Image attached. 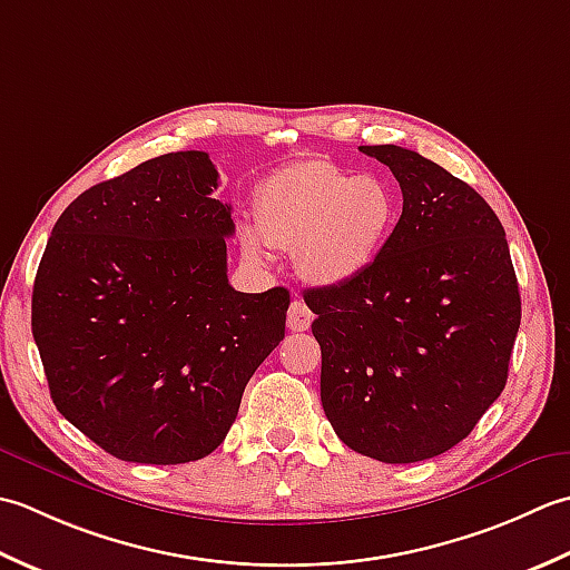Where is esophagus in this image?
Instances as JSON below:
<instances>
[{"mask_svg": "<svg viewBox=\"0 0 570 570\" xmlns=\"http://www.w3.org/2000/svg\"><path fill=\"white\" fill-rule=\"evenodd\" d=\"M312 309L305 305V299H293V305L287 309V327L293 332H305L312 324Z\"/></svg>", "mask_w": 570, "mask_h": 570, "instance_id": "34e87169", "label": "esophagus"}]
</instances>
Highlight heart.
<instances>
[{"label": "heart", "mask_w": 570, "mask_h": 570, "mask_svg": "<svg viewBox=\"0 0 570 570\" xmlns=\"http://www.w3.org/2000/svg\"><path fill=\"white\" fill-rule=\"evenodd\" d=\"M399 218L401 199L391 181L327 159H302L263 181L255 202L262 234L243 228L240 246L250 261H265L268 243L297 250L307 281L342 285L379 261Z\"/></svg>", "instance_id": "b5f03b06"}]
</instances>
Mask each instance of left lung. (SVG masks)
<instances>
[{
	"label": "left lung",
	"mask_w": 570,
	"mask_h": 570,
	"mask_svg": "<svg viewBox=\"0 0 570 570\" xmlns=\"http://www.w3.org/2000/svg\"><path fill=\"white\" fill-rule=\"evenodd\" d=\"M403 214L352 283L305 289L322 409L344 445L391 464L458 445L504 391L521 297L497 214L470 184L396 145Z\"/></svg>",
	"instance_id": "obj_1"
}]
</instances>
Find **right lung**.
Segmentation results:
<instances>
[{"instance_id": "1", "label": "right lung", "mask_w": 570, "mask_h": 570, "mask_svg": "<svg viewBox=\"0 0 570 570\" xmlns=\"http://www.w3.org/2000/svg\"><path fill=\"white\" fill-rule=\"evenodd\" d=\"M206 153L147 159L56 220L31 295L53 405L112 458L202 460L285 336L289 293L228 285L230 204Z\"/></svg>"}]
</instances>
